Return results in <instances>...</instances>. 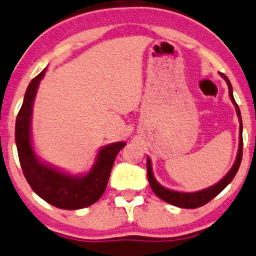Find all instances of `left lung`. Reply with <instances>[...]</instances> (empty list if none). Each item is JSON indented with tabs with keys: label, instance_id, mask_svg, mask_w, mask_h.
<instances>
[{
	"label": "left lung",
	"instance_id": "left-lung-1",
	"mask_svg": "<svg viewBox=\"0 0 256 256\" xmlns=\"http://www.w3.org/2000/svg\"><path fill=\"white\" fill-rule=\"evenodd\" d=\"M222 75L224 79L226 80L228 86V96H230L231 102L235 104L236 108V113H238V116H239V122H240V143H239V152H238V157H236L235 163H234L232 168L230 170L228 174L221 180L218 184H216L215 186L210 187V188L202 190V191L198 192H192V194H184V192H177V191H171V190H167L164 187L160 186L157 181L154 180L152 174V167H150V160L148 158L147 160V176H148V182H150V186L152 188V191L160 197V200L163 201H166V202L171 204V205L177 206V208H201V206L206 205L208 202H210L211 200L214 197L218 196L231 181L235 177L236 172L239 170L240 163H242V114H240V109L239 106L236 104L235 99H234L232 96V86H231L230 80L226 78V75Z\"/></svg>",
	"mask_w": 256,
	"mask_h": 256
}]
</instances>
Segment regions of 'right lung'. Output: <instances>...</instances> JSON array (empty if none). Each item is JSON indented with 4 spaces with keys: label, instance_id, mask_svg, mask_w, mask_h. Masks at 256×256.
<instances>
[{
    "label": "right lung",
    "instance_id": "right-lung-1",
    "mask_svg": "<svg viewBox=\"0 0 256 256\" xmlns=\"http://www.w3.org/2000/svg\"><path fill=\"white\" fill-rule=\"evenodd\" d=\"M42 76L44 72H41L31 80L16 118L14 138L22 172L31 188L55 208L64 210L88 208L96 204L106 191L114 160L126 143L118 142L104 147L92 171L82 177L62 174L38 162L31 147L30 119L36 90Z\"/></svg>",
    "mask_w": 256,
    "mask_h": 256
}]
</instances>
